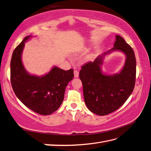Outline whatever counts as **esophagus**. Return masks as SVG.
Returning <instances> with one entry per match:
<instances>
[{
	"label": "esophagus",
	"mask_w": 151,
	"mask_h": 151,
	"mask_svg": "<svg viewBox=\"0 0 151 151\" xmlns=\"http://www.w3.org/2000/svg\"><path fill=\"white\" fill-rule=\"evenodd\" d=\"M74 76H75V78H78L79 76V73L77 70H74Z\"/></svg>",
	"instance_id": "1"
}]
</instances>
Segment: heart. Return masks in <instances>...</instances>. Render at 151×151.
I'll return each instance as SVG.
<instances>
[{"instance_id": "1", "label": "heart", "mask_w": 151, "mask_h": 151, "mask_svg": "<svg viewBox=\"0 0 151 151\" xmlns=\"http://www.w3.org/2000/svg\"><path fill=\"white\" fill-rule=\"evenodd\" d=\"M92 58V57H91H91H90L89 58Z\"/></svg>"}]
</instances>
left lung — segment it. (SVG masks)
<instances>
[{
    "instance_id": "obj_1",
    "label": "left lung",
    "mask_w": 151,
    "mask_h": 151,
    "mask_svg": "<svg viewBox=\"0 0 151 151\" xmlns=\"http://www.w3.org/2000/svg\"><path fill=\"white\" fill-rule=\"evenodd\" d=\"M114 51L126 55L125 65L119 73L107 75L102 71L104 56ZM136 60L132 47L116 35L113 48L82 66L79 77L83 85L86 105L93 113L104 116L120 108L131 95L135 86Z\"/></svg>"
}]
</instances>
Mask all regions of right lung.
<instances>
[{"instance_id": "obj_1", "label": "right lung", "mask_w": 151, "mask_h": 151, "mask_svg": "<svg viewBox=\"0 0 151 151\" xmlns=\"http://www.w3.org/2000/svg\"><path fill=\"white\" fill-rule=\"evenodd\" d=\"M32 37H25L12 54L10 81L15 94L32 111L42 115L54 113L63 101L68 83L74 77L73 69L64 70L54 66L42 76L31 75L25 69L22 55L25 42Z\"/></svg>"}]
</instances>
